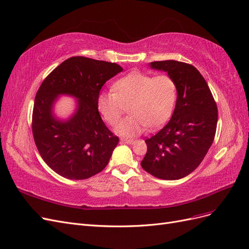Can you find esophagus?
<instances>
[{"label":"esophagus","mask_w":249,"mask_h":249,"mask_svg":"<svg viewBox=\"0 0 249 249\" xmlns=\"http://www.w3.org/2000/svg\"><path fill=\"white\" fill-rule=\"evenodd\" d=\"M120 140H122V142L124 143H127V144H132V143L135 141L134 139H130V138H122Z\"/></svg>","instance_id":"34e87169"}]
</instances>
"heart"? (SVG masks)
Masks as SVG:
<instances>
[{"label": "heart", "mask_w": 249, "mask_h": 249, "mask_svg": "<svg viewBox=\"0 0 249 249\" xmlns=\"http://www.w3.org/2000/svg\"><path fill=\"white\" fill-rule=\"evenodd\" d=\"M178 95L176 80L169 74L135 71L117 80L112 91L97 96V109L106 122L114 125L127 111L131 114L116 126L123 136H135L146 126L157 130L168 122Z\"/></svg>", "instance_id": "b5f03b06"}]
</instances>
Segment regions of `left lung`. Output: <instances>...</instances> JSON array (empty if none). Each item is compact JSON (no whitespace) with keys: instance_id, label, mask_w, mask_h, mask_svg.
<instances>
[{"instance_id":"1","label":"left lung","mask_w":249,"mask_h":249,"mask_svg":"<svg viewBox=\"0 0 249 249\" xmlns=\"http://www.w3.org/2000/svg\"><path fill=\"white\" fill-rule=\"evenodd\" d=\"M150 65L167 71L176 80L178 95L167 124L145 140L147 152L141 166L158 178L178 179L198 167L212 145L217 105L206 80L193 65L176 60Z\"/></svg>"}]
</instances>
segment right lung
<instances>
[{
    "mask_svg": "<svg viewBox=\"0 0 249 249\" xmlns=\"http://www.w3.org/2000/svg\"><path fill=\"white\" fill-rule=\"evenodd\" d=\"M123 69L116 63L74 56L58 65L43 80L35 96L32 133L48 166L70 179H85L101 172L119 138L103 122L97 96L103 85ZM59 94L79 100L78 110L65 123L51 115Z\"/></svg>",
    "mask_w": 249,
    "mask_h": 249,
    "instance_id": "1",
    "label": "right lung"
}]
</instances>
